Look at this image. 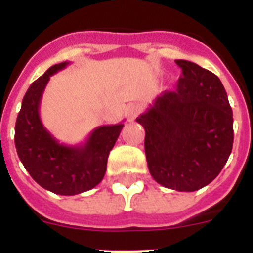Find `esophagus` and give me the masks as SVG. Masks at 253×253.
<instances>
[{
  "label": "esophagus",
  "instance_id": "1",
  "mask_svg": "<svg viewBox=\"0 0 253 253\" xmlns=\"http://www.w3.org/2000/svg\"><path fill=\"white\" fill-rule=\"evenodd\" d=\"M143 111V106L140 104H130L128 107H126V118H128L129 122H133L138 115Z\"/></svg>",
  "mask_w": 253,
  "mask_h": 253
}]
</instances>
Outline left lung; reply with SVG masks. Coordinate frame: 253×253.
Wrapping results in <instances>:
<instances>
[{"label":"left lung","instance_id":"1","mask_svg":"<svg viewBox=\"0 0 253 253\" xmlns=\"http://www.w3.org/2000/svg\"><path fill=\"white\" fill-rule=\"evenodd\" d=\"M176 91H165L137 122L152 177L167 189L191 193L210 184L233 147V113L220 80L189 60Z\"/></svg>","mask_w":253,"mask_h":253}]
</instances>
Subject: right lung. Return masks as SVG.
I'll return each mask as SVG.
<instances>
[{"instance_id":"right-lung-1","label":"right lung","mask_w":253,"mask_h":253,"mask_svg":"<svg viewBox=\"0 0 253 253\" xmlns=\"http://www.w3.org/2000/svg\"><path fill=\"white\" fill-rule=\"evenodd\" d=\"M69 62L51 66L30 84L15 125V146L26 171L45 190L58 195H77L93 189L104 178L107 158L124 124L101 125L78 146L59 143L42 123L40 101L54 73Z\"/></svg>"}]
</instances>
